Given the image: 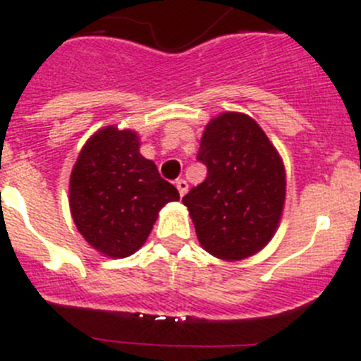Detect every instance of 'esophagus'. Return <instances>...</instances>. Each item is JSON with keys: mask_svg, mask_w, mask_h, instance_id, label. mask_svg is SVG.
Here are the masks:
<instances>
[{"mask_svg": "<svg viewBox=\"0 0 361 361\" xmlns=\"http://www.w3.org/2000/svg\"><path fill=\"white\" fill-rule=\"evenodd\" d=\"M176 188H178V192H180L181 197H183V195L187 194V190H188V183L185 180H178L176 181Z\"/></svg>", "mask_w": 361, "mask_h": 361, "instance_id": "esophagus-1", "label": "esophagus"}]
</instances>
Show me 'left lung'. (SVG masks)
Returning a JSON list of instances; mask_svg holds the SVG:
<instances>
[{
  "instance_id": "left-lung-1",
  "label": "left lung",
  "mask_w": 361,
  "mask_h": 361,
  "mask_svg": "<svg viewBox=\"0 0 361 361\" xmlns=\"http://www.w3.org/2000/svg\"><path fill=\"white\" fill-rule=\"evenodd\" d=\"M197 160L207 176L183 197L207 253L235 262L258 253L274 235L286 195L283 160L262 127L245 113L209 120Z\"/></svg>"
}]
</instances>
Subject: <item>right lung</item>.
Listing matches in <instances>:
<instances>
[{"label":"right lung","mask_w":361,"mask_h":361,"mask_svg":"<svg viewBox=\"0 0 361 361\" xmlns=\"http://www.w3.org/2000/svg\"><path fill=\"white\" fill-rule=\"evenodd\" d=\"M180 199L157 166L140 154L134 130L106 126L89 137L69 178V209L87 243L111 258L137 251L159 211Z\"/></svg>","instance_id":"obj_1"}]
</instances>
